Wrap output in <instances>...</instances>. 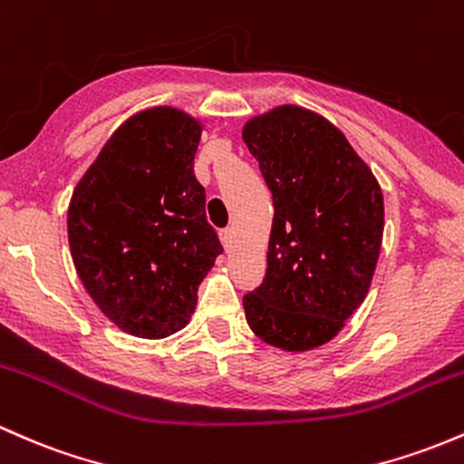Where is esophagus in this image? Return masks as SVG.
<instances>
[{
	"instance_id": "obj_1",
	"label": "esophagus",
	"mask_w": 464,
	"mask_h": 464,
	"mask_svg": "<svg viewBox=\"0 0 464 464\" xmlns=\"http://www.w3.org/2000/svg\"><path fill=\"white\" fill-rule=\"evenodd\" d=\"M221 243L226 250H232V243H234V230L232 227H226V230L221 232Z\"/></svg>"
}]
</instances>
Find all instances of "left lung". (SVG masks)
Instances as JSON below:
<instances>
[{
    "mask_svg": "<svg viewBox=\"0 0 464 464\" xmlns=\"http://www.w3.org/2000/svg\"><path fill=\"white\" fill-rule=\"evenodd\" d=\"M272 192L266 278L243 296L267 345L307 352L343 330L370 292L385 203L345 134L307 108L276 106L243 126Z\"/></svg>",
    "mask_w": 464,
    "mask_h": 464,
    "instance_id": "1",
    "label": "left lung"
}]
</instances>
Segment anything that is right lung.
Listing matches in <instances>:
<instances>
[{
	"instance_id": "right-lung-1",
	"label": "right lung",
	"mask_w": 464,
	"mask_h": 464,
	"mask_svg": "<svg viewBox=\"0 0 464 464\" xmlns=\"http://www.w3.org/2000/svg\"><path fill=\"white\" fill-rule=\"evenodd\" d=\"M203 126L172 106L123 121L79 179L68 206L74 270L119 330L166 338L186 327L223 252L194 177Z\"/></svg>"
}]
</instances>
